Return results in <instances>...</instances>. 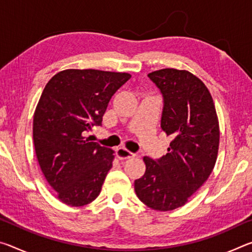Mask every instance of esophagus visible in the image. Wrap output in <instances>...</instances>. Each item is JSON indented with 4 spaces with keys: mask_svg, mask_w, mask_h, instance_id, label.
<instances>
[{
    "mask_svg": "<svg viewBox=\"0 0 252 252\" xmlns=\"http://www.w3.org/2000/svg\"><path fill=\"white\" fill-rule=\"evenodd\" d=\"M116 155L120 160H126V159H131V158H134L135 155L130 152L127 149H126L125 147H120L118 148L116 150Z\"/></svg>",
    "mask_w": 252,
    "mask_h": 252,
    "instance_id": "1",
    "label": "esophagus"
}]
</instances>
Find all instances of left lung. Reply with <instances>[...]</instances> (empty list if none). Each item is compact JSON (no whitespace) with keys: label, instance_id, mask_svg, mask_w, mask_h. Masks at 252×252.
<instances>
[{"label":"left lung","instance_id":"1","mask_svg":"<svg viewBox=\"0 0 252 252\" xmlns=\"http://www.w3.org/2000/svg\"><path fill=\"white\" fill-rule=\"evenodd\" d=\"M148 76L163 95L161 129L172 141L161 159L143 158L146 172L134 191L153 210L171 211L185 206L215 168L219 120L206 84L191 72L161 69Z\"/></svg>","mask_w":252,"mask_h":252}]
</instances>
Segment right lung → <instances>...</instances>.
I'll list each match as a JSON object with an SVG mask.
<instances>
[{
    "mask_svg": "<svg viewBox=\"0 0 252 252\" xmlns=\"http://www.w3.org/2000/svg\"><path fill=\"white\" fill-rule=\"evenodd\" d=\"M130 78L126 72L67 69L42 92L33 117L34 148L46 181L67 206H85L101 192L114 151L85 134L101 126L111 97Z\"/></svg>",
    "mask_w": 252,
    "mask_h": 252,
    "instance_id": "right-lung-1",
    "label": "right lung"
}]
</instances>
